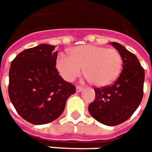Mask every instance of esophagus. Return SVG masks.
<instances>
[{"instance_id":"esophagus-1","label":"esophagus","mask_w":152,"mask_h":152,"mask_svg":"<svg viewBox=\"0 0 152 152\" xmlns=\"http://www.w3.org/2000/svg\"><path fill=\"white\" fill-rule=\"evenodd\" d=\"M76 91H77V92H81V91H83V88L80 87V86H77L76 87Z\"/></svg>"}]
</instances>
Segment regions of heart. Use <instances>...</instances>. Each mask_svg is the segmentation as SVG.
<instances>
[{
	"label": "heart",
	"instance_id": "b5f03b06",
	"mask_svg": "<svg viewBox=\"0 0 152 152\" xmlns=\"http://www.w3.org/2000/svg\"><path fill=\"white\" fill-rule=\"evenodd\" d=\"M122 65L119 51L94 45L72 48L69 56L61 54L56 60L57 69L65 80H74L84 68L88 80L97 87H105L115 81L119 77Z\"/></svg>",
	"mask_w": 152,
	"mask_h": 152
}]
</instances>
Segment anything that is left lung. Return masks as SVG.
I'll use <instances>...</instances> for the list:
<instances>
[{
    "label": "left lung",
    "instance_id": "left-lung-1",
    "mask_svg": "<svg viewBox=\"0 0 152 152\" xmlns=\"http://www.w3.org/2000/svg\"><path fill=\"white\" fill-rule=\"evenodd\" d=\"M121 55L123 70L111 86L94 88L96 97L88 111L98 122L115 126L129 119L143 96L145 71L137 56L118 42H110Z\"/></svg>",
    "mask_w": 152,
    "mask_h": 152
}]
</instances>
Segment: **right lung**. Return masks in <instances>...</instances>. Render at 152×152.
<instances>
[{
  "instance_id": "add662e5",
  "label": "right lung",
  "mask_w": 152,
  "mask_h": 152,
  "mask_svg": "<svg viewBox=\"0 0 152 152\" xmlns=\"http://www.w3.org/2000/svg\"><path fill=\"white\" fill-rule=\"evenodd\" d=\"M56 46L41 44L26 49L10 64L9 96L19 115L33 124L54 121L63 113L75 86L64 81L56 68Z\"/></svg>"
}]
</instances>
